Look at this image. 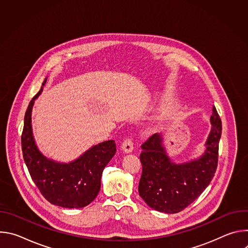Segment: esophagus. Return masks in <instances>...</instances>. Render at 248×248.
<instances>
[{
  "instance_id": "obj_1",
  "label": "esophagus",
  "mask_w": 248,
  "mask_h": 248,
  "mask_svg": "<svg viewBox=\"0 0 248 248\" xmlns=\"http://www.w3.org/2000/svg\"><path fill=\"white\" fill-rule=\"evenodd\" d=\"M122 148L125 153H130L133 150V141L131 138L127 137L124 140V142L122 144Z\"/></svg>"
}]
</instances>
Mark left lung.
Wrapping results in <instances>:
<instances>
[{
  "instance_id": "1",
  "label": "left lung",
  "mask_w": 248,
  "mask_h": 248,
  "mask_svg": "<svg viewBox=\"0 0 248 248\" xmlns=\"http://www.w3.org/2000/svg\"><path fill=\"white\" fill-rule=\"evenodd\" d=\"M204 154L184 164L173 163L167 155L161 133L151 135L141 145L142 173L138 192L146 204L163 213H179L190 205L209 186L216 172L222 122L215 107Z\"/></svg>"
}]
</instances>
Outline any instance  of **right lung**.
I'll use <instances>...</instances> for the list:
<instances>
[{
	"instance_id": "add662e5",
	"label": "right lung",
	"mask_w": 248,
	"mask_h": 248,
	"mask_svg": "<svg viewBox=\"0 0 248 248\" xmlns=\"http://www.w3.org/2000/svg\"><path fill=\"white\" fill-rule=\"evenodd\" d=\"M42 90L43 87L32 98L24 116L21 134L24 162L32 181L50 203L63 208L85 207L100 191L102 172L116 153V143L114 140L104 141L67 164L46 158L35 144L31 126L34 100Z\"/></svg>"
}]
</instances>
